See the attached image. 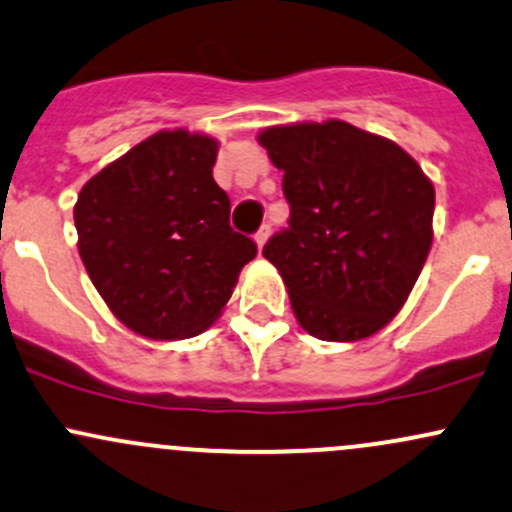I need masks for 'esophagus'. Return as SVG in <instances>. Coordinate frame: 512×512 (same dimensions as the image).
Returning a JSON list of instances; mask_svg holds the SVG:
<instances>
[{"label":"esophagus","instance_id":"obj_1","mask_svg":"<svg viewBox=\"0 0 512 512\" xmlns=\"http://www.w3.org/2000/svg\"><path fill=\"white\" fill-rule=\"evenodd\" d=\"M267 238H270V225H262L260 230H257L255 233V242H257V250H262V247H265V242H267Z\"/></svg>","mask_w":512,"mask_h":512}]
</instances>
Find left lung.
<instances>
[{"label":"left lung","instance_id":"1","mask_svg":"<svg viewBox=\"0 0 512 512\" xmlns=\"http://www.w3.org/2000/svg\"><path fill=\"white\" fill-rule=\"evenodd\" d=\"M284 171L289 228L262 255L311 336L353 343L405 306L432 247L434 186L402 147L343 120L257 134Z\"/></svg>","mask_w":512,"mask_h":512}]
</instances>
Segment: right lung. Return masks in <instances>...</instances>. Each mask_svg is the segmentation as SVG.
I'll return each mask as SVG.
<instances>
[{"instance_id":"right-lung-1","label":"right lung","mask_w":512,"mask_h":512,"mask_svg":"<svg viewBox=\"0 0 512 512\" xmlns=\"http://www.w3.org/2000/svg\"><path fill=\"white\" fill-rule=\"evenodd\" d=\"M215 157L211 134L161 129L78 193L73 218L85 270L112 314L152 341L206 331L257 255L255 242L230 228Z\"/></svg>"}]
</instances>
